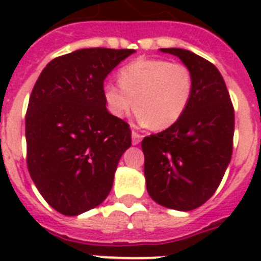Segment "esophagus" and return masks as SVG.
Masks as SVG:
<instances>
[{"label": "esophagus", "mask_w": 261, "mask_h": 261, "mask_svg": "<svg viewBox=\"0 0 261 261\" xmlns=\"http://www.w3.org/2000/svg\"><path fill=\"white\" fill-rule=\"evenodd\" d=\"M131 137H133V145H138V143L141 142V139H142V135L139 134V133H137V131H133Z\"/></svg>", "instance_id": "obj_1"}]
</instances>
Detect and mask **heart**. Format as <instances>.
Returning a JSON list of instances; mask_svg holds the SVG:
<instances>
[{
	"label": "heart",
	"mask_w": 261,
	"mask_h": 261,
	"mask_svg": "<svg viewBox=\"0 0 261 261\" xmlns=\"http://www.w3.org/2000/svg\"><path fill=\"white\" fill-rule=\"evenodd\" d=\"M119 85L107 84L104 101L111 114L124 118L135 106L151 130H165L186 114L194 93V74L187 65L161 58H141L123 66Z\"/></svg>",
	"instance_id": "obj_1"
}]
</instances>
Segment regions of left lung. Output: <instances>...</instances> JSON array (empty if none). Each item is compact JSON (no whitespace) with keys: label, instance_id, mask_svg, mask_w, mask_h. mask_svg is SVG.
Returning a JSON list of instances; mask_svg holds the SVG:
<instances>
[{"label":"left lung","instance_id":"obj_1","mask_svg":"<svg viewBox=\"0 0 261 261\" xmlns=\"http://www.w3.org/2000/svg\"><path fill=\"white\" fill-rule=\"evenodd\" d=\"M194 74L186 114L167 130L145 137V177L150 198L173 210L198 208L214 195L230 163L234 108L218 69L181 48H161Z\"/></svg>","mask_w":261,"mask_h":261}]
</instances>
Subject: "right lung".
<instances>
[{"mask_svg":"<svg viewBox=\"0 0 261 261\" xmlns=\"http://www.w3.org/2000/svg\"><path fill=\"white\" fill-rule=\"evenodd\" d=\"M135 50L84 48L53 59L39 75L25 115L27 167L44 200L63 215L108 196L131 146L128 123L108 112L104 80Z\"/></svg>","mask_w":261,"mask_h":261,"instance_id":"1","label":"right lung"}]
</instances>
